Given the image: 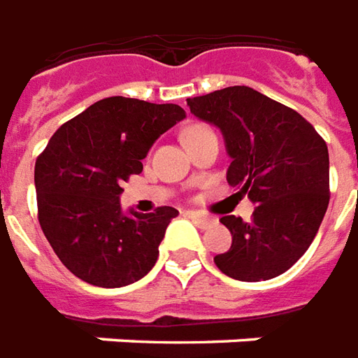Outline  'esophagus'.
I'll return each mask as SVG.
<instances>
[{
	"instance_id": "esophagus-1",
	"label": "esophagus",
	"mask_w": 358,
	"mask_h": 358,
	"mask_svg": "<svg viewBox=\"0 0 358 358\" xmlns=\"http://www.w3.org/2000/svg\"><path fill=\"white\" fill-rule=\"evenodd\" d=\"M187 215H189V217H192V220H194V222L200 225H210L215 222L214 215L204 214V212H187Z\"/></svg>"
}]
</instances>
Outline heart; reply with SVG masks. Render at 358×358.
Wrapping results in <instances>:
<instances>
[{"label":"heart","instance_id":"1","mask_svg":"<svg viewBox=\"0 0 358 358\" xmlns=\"http://www.w3.org/2000/svg\"><path fill=\"white\" fill-rule=\"evenodd\" d=\"M202 129H206V127H204V125H192V127H189V129H187V131H185L183 138H185V136H189V134L199 133V131H202Z\"/></svg>","mask_w":358,"mask_h":358}]
</instances>
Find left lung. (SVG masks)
I'll return each mask as SVG.
<instances>
[{"instance_id":"1","label":"left lung","mask_w":358,"mask_h":358,"mask_svg":"<svg viewBox=\"0 0 358 358\" xmlns=\"http://www.w3.org/2000/svg\"><path fill=\"white\" fill-rule=\"evenodd\" d=\"M187 103L222 129L231 156L227 183L256 202L250 222L220 220L233 243L215 256V266L233 280L278 278L305 255L328 210L326 141L301 113L248 86H227Z\"/></svg>"}]
</instances>
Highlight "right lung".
I'll return each mask as SVG.
<instances>
[{
    "instance_id": "add662e5",
    "label": "right lung",
    "mask_w": 358,
    "mask_h": 358,
    "mask_svg": "<svg viewBox=\"0 0 358 358\" xmlns=\"http://www.w3.org/2000/svg\"><path fill=\"white\" fill-rule=\"evenodd\" d=\"M185 117L175 103L111 96L63 123L36 158L38 222L63 266L90 285L123 287L150 272L179 214L121 212V183L143 171L159 134Z\"/></svg>"
}]
</instances>
